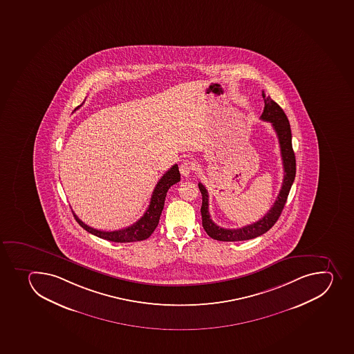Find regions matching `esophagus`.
<instances>
[{"label": "esophagus", "mask_w": 354, "mask_h": 354, "mask_svg": "<svg viewBox=\"0 0 354 354\" xmlns=\"http://www.w3.org/2000/svg\"><path fill=\"white\" fill-rule=\"evenodd\" d=\"M194 169H195V166L189 160H182L181 164H180V172L183 176H188Z\"/></svg>", "instance_id": "34e87169"}]
</instances>
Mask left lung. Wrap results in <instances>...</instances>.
<instances>
[{"label": "left lung", "instance_id": "8db88e82", "mask_svg": "<svg viewBox=\"0 0 354 354\" xmlns=\"http://www.w3.org/2000/svg\"><path fill=\"white\" fill-rule=\"evenodd\" d=\"M263 98L265 102V108H263V115L260 119L270 122L273 126L274 131H277L279 148H281V156H282L283 169H284L282 187H281L274 205L261 219L258 220L252 225L242 227V228L226 229L213 223L209 212V194H207L205 187L202 183H198V188L202 192L203 198L202 207H201L203 227L205 229L206 234L216 241H223V242L246 241V239H256L258 236L268 232L279 220L283 207L286 205V198L289 195L293 180L296 176V157H295L292 149V136H291L289 120L286 118V113L281 106L270 96H267L265 91H263Z\"/></svg>", "mask_w": 354, "mask_h": 354}]
</instances>
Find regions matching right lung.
<instances>
[{
	"label": "right lung",
	"instance_id": "right-lung-1",
	"mask_svg": "<svg viewBox=\"0 0 354 354\" xmlns=\"http://www.w3.org/2000/svg\"><path fill=\"white\" fill-rule=\"evenodd\" d=\"M82 105V104H81ZM79 105L77 109L80 108ZM75 109V110H77ZM180 172H178V165H173L164 176L160 178L158 183L155 187V190L152 192L151 201L149 204L148 209L145 211V214L136 223H133L131 226L127 228L119 229V230H113V232H103V230H97V229L91 228L87 226L86 223H82L75 213V220L84 230L91 232L93 235L97 236L100 239H106L115 243H129L138 242V241H143L148 239L151 235L156 227L158 226L160 214H162L164 204H165L166 194L169 192V189L173 185H176L180 181Z\"/></svg>",
	"mask_w": 354,
	"mask_h": 354
}]
</instances>
